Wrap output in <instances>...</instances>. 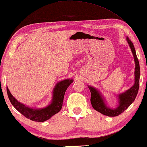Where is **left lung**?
I'll return each instance as SVG.
<instances>
[{"mask_svg": "<svg viewBox=\"0 0 147 147\" xmlns=\"http://www.w3.org/2000/svg\"><path fill=\"white\" fill-rule=\"evenodd\" d=\"M127 40L131 49L132 54L134 55V58L136 63L135 67V84L133 86L126 92L118 96L119 98V105L116 109H112L107 107L104 103L103 99L98 90L94 87L89 86V88L91 94L90 97V102H91L92 107L96 111L99 112L103 115L108 116H117L124 112L131 105L133 101L136 99L138 94L139 87H140V63L138 59L136 53L135 48L131 40L127 37Z\"/></svg>", "mask_w": 147, "mask_h": 147, "instance_id": "left-lung-1", "label": "left lung"}]
</instances>
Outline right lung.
Segmentation results:
<instances>
[{
    "label": "right lung",
    "mask_w": 147,
    "mask_h": 147,
    "mask_svg": "<svg viewBox=\"0 0 147 147\" xmlns=\"http://www.w3.org/2000/svg\"><path fill=\"white\" fill-rule=\"evenodd\" d=\"M73 82V80L66 79L58 83L53 90V97L51 103L46 107L40 109L29 108L24 104L18 102L11 94L8 88L7 87L6 89L9 101L18 112H20L26 118L32 121L43 122L51 118L53 115L61 110L65 92Z\"/></svg>",
    "instance_id": "1"
}]
</instances>
